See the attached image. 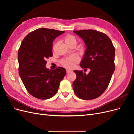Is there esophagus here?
<instances>
[{
	"label": "esophagus",
	"instance_id": "34e87169",
	"mask_svg": "<svg viewBox=\"0 0 134 134\" xmlns=\"http://www.w3.org/2000/svg\"><path fill=\"white\" fill-rule=\"evenodd\" d=\"M71 72V70H68V69H67L66 70V72Z\"/></svg>",
	"mask_w": 134,
	"mask_h": 134
}]
</instances>
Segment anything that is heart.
Here are the masks:
<instances>
[{"label":"heart","instance_id":"heart-1","mask_svg":"<svg viewBox=\"0 0 134 134\" xmlns=\"http://www.w3.org/2000/svg\"><path fill=\"white\" fill-rule=\"evenodd\" d=\"M65 42L66 44H74L76 45L77 41L74 36L72 35H68L64 39ZM78 62V58L76 56H71L69 58H67L63 60L62 64L63 65L68 69H72L75 66V64Z\"/></svg>","mask_w":134,"mask_h":134}]
</instances>
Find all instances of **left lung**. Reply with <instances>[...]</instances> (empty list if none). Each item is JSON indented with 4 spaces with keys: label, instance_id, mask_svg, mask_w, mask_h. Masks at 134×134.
I'll return each mask as SVG.
<instances>
[{
    "label": "left lung",
    "instance_id": "left-lung-1",
    "mask_svg": "<svg viewBox=\"0 0 134 134\" xmlns=\"http://www.w3.org/2000/svg\"><path fill=\"white\" fill-rule=\"evenodd\" d=\"M83 39L87 47L80 67L87 70H74L76 78L72 83L75 94L79 98H98L106 91L114 72L115 49L111 39L102 32L93 30L74 31Z\"/></svg>",
    "mask_w": 134,
    "mask_h": 134
}]
</instances>
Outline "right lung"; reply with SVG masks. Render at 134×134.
Segmentation results:
<instances>
[{
	"label": "right lung",
	"instance_id": "obj_1",
	"mask_svg": "<svg viewBox=\"0 0 134 134\" xmlns=\"http://www.w3.org/2000/svg\"><path fill=\"white\" fill-rule=\"evenodd\" d=\"M64 32L38 28L26 36L19 48V76L28 93L38 99L53 97L66 75L64 68L58 67L54 70L46 68V59L52 56L54 40Z\"/></svg>",
	"mask_w": 134,
	"mask_h": 134
}]
</instances>
